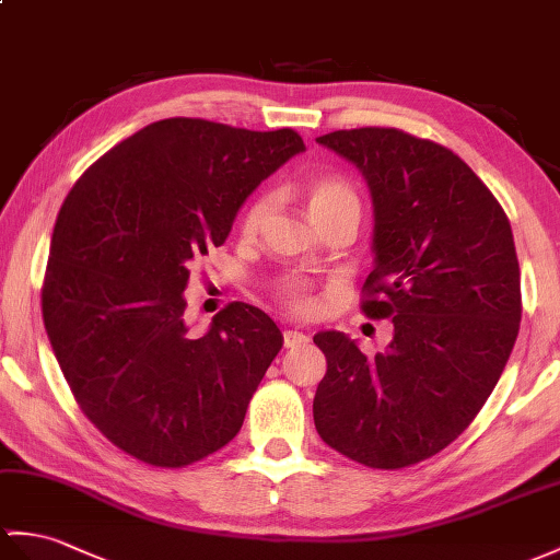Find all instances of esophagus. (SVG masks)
I'll return each instance as SVG.
<instances>
[{
	"mask_svg": "<svg viewBox=\"0 0 560 560\" xmlns=\"http://www.w3.org/2000/svg\"><path fill=\"white\" fill-rule=\"evenodd\" d=\"M310 339L307 336L303 334V331H298V329H285L283 331V346L285 348H298V346H305Z\"/></svg>",
	"mask_w": 560,
	"mask_h": 560,
	"instance_id": "esophagus-1",
	"label": "esophagus"
}]
</instances>
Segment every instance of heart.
<instances>
[{"label":"heart","mask_w":560,"mask_h":560,"mask_svg":"<svg viewBox=\"0 0 560 560\" xmlns=\"http://www.w3.org/2000/svg\"><path fill=\"white\" fill-rule=\"evenodd\" d=\"M305 198L310 205V212L315 217V221L327 219L331 214L339 212H358L360 214V200L353 186L346 184L343 178L336 176H317L305 184ZM271 210H275V195L271 192H259L248 202V207L243 210L241 217V231L245 236H255L259 229L265 226V221L269 219ZM279 293L301 312H310L315 307V301L307 293V285L298 279H285L279 285Z\"/></svg>","instance_id":"obj_1"}]
</instances>
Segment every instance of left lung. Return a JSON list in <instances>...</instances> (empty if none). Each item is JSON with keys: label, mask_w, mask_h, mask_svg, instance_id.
Listing matches in <instances>:
<instances>
[{"label": "left lung", "mask_w": 560, "mask_h": 560, "mask_svg": "<svg viewBox=\"0 0 560 560\" xmlns=\"http://www.w3.org/2000/svg\"><path fill=\"white\" fill-rule=\"evenodd\" d=\"M365 178L374 267L362 310L394 322L368 358L341 331H319L327 355L312 415L350 460L398 470L432 458L482 410L511 358L520 267L511 221L458 154L398 131L353 128L317 138Z\"/></svg>", "instance_id": "1"}]
</instances>
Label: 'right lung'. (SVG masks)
I'll return each instance as SVG.
<instances>
[{
  "label": "right lung",
  "instance_id": "right-lung-1",
  "mask_svg": "<svg viewBox=\"0 0 560 560\" xmlns=\"http://www.w3.org/2000/svg\"><path fill=\"white\" fill-rule=\"evenodd\" d=\"M303 150L291 128L178 116L104 152L63 200L45 329L78 406L128 456L184 467L238 434L283 336L245 303L195 334L184 291L192 259L224 243L245 198Z\"/></svg>",
  "mask_w": 560,
  "mask_h": 560
}]
</instances>
